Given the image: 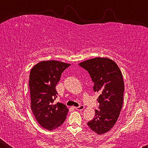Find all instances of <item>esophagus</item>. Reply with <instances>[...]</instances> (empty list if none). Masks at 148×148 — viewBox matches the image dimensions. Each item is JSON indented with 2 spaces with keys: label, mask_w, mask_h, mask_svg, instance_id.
Segmentation results:
<instances>
[{
  "label": "esophagus",
  "mask_w": 148,
  "mask_h": 148,
  "mask_svg": "<svg viewBox=\"0 0 148 148\" xmlns=\"http://www.w3.org/2000/svg\"><path fill=\"white\" fill-rule=\"evenodd\" d=\"M84 106L83 105H80L79 107H74V108L77 110H79V111H82V110H83L84 109Z\"/></svg>",
  "instance_id": "34e87169"
}]
</instances>
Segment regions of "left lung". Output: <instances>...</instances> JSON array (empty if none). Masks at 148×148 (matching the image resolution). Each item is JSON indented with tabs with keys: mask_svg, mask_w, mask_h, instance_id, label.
Wrapping results in <instances>:
<instances>
[{
	"mask_svg": "<svg viewBox=\"0 0 148 148\" xmlns=\"http://www.w3.org/2000/svg\"><path fill=\"white\" fill-rule=\"evenodd\" d=\"M94 82L93 91L99 92V109L87 123L92 131L102 134L109 131L118 119L123 102L124 82L117 64L106 57H96L79 63Z\"/></svg>",
	"mask_w": 148,
	"mask_h": 148,
	"instance_id": "obj_1",
	"label": "left lung"
}]
</instances>
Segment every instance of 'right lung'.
Wrapping results in <instances>:
<instances>
[{
	"mask_svg": "<svg viewBox=\"0 0 148 148\" xmlns=\"http://www.w3.org/2000/svg\"><path fill=\"white\" fill-rule=\"evenodd\" d=\"M71 65L63 62L43 61L32 67L29 75L31 108L43 128L53 131L63 123L69 109L62 103L55 104L56 85L62 72Z\"/></svg>",
	"mask_w": 148,
	"mask_h": 148,
	"instance_id": "1",
	"label": "right lung"
}]
</instances>
